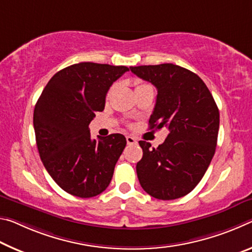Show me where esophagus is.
Here are the masks:
<instances>
[{
  "instance_id": "esophagus-1",
  "label": "esophagus",
  "mask_w": 252,
  "mask_h": 252,
  "mask_svg": "<svg viewBox=\"0 0 252 252\" xmlns=\"http://www.w3.org/2000/svg\"><path fill=\"white\" fill-rule=\"evenodd\" d=\"M126 141L128 145H134V144H137V141H136V138L133 137V136H126Z\"/></svg>"
}]
</instances>
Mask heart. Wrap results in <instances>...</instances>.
<instances>
[{
  "label": "heart",
  "mask_w": 252,
  "mask_h": 252,
  "mask_svg": "<svg viewBox=\"0 0 252 252\" xmlns=\"http://www.w3.org/2000/svg\"><path fill=\"white\" fill-rule=\"evenodd\" d=\"M144 88H152L150 85H147V84H143V82H139V81H137L135 84V90H139V89H144ZM111 92H113V88H111L110 90H109V94H111Z\"/></svg>",
  "instance_id": "heart-1"
}]
</instances>
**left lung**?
<instances>
[{
  "label": "left lung",
  "mask_w": 252,
  "mask_h": 252,
  "mask_svg": "<svg viewBox=\"0 0 252 252\" xmlns=\"http://www.w3.org/2000/svg\"><path fill=\"white\" fill-rule=\"evenodd\" d=\"M158 89L150 129L168 135L158 148L139 141L143 158L136 172L144 191L158 200L189 194L207 172L216 152L220 115L201 78L173 63L130 67Z\"/></svg>",
  "instance_id": "obj_1"
}]
</instances>
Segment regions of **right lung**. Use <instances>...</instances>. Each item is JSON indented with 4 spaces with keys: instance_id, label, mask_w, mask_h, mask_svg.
Wrapping results in <instances>:
<instances>
[{
    "instance_id": "right-lung-1",
    "label": "right lung",
    "mask_w": 252,
    "mask_h": 252,
    "mask_svg": "<svg viewBox=\"0 0 252 252\" xmlns=\"http://www.w3.org/2000/svg\"><path fill=\"white\" fill-rule=\"evenodd\" d=\"M128 68L80 63L58 71L45 86L33 113L41 160L69 194L93 197L104 192L126 146L122 134L92 139L89 124L105 108L110 86Z\"/></svg>"
}]
</instances>
